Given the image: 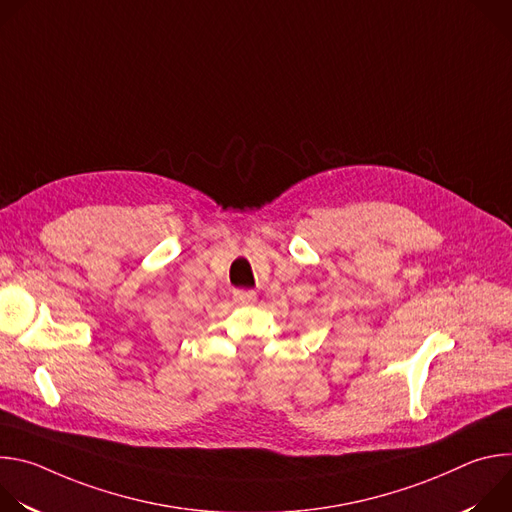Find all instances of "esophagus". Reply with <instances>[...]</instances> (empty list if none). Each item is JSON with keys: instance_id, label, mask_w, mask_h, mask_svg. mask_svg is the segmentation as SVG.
I'll list each match as a JSON object with an SVG mask.
<instances>
[{"instance_id": "obj_1", "label": "esophagus", "mask_w": 512, "mask_h": 512, "mask_svg": "<svg viewBox=\"0 0 512 512\" xmlns=\"http://www.w3.org/2000/svg\"><path fill=\"white\" fill-rule=\"evenodd\" d=\"M233 300L241 306H249V304H255L257 300V294L253 289H235L233 291Z\"/></svg>"}]
</instances>
